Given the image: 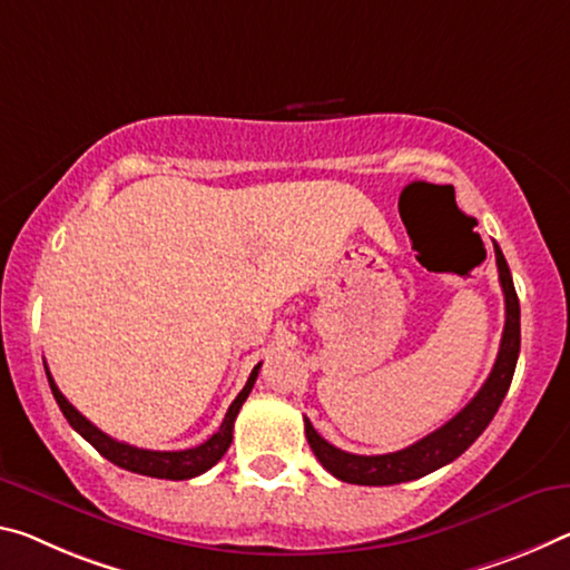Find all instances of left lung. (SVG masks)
Listing matches in <instances>:
<instances>
[{
	"mask_svg": "<svg viewBox=\"0 0 570 570\" xmlns=\"http://www.w3.org/2000/svg\"><path fill=\"white\" fill-rule=\"evenodd\" d=\"M494 256H497V271H500V284L504 294V330L500 352H497L494 367L490 377H487L480 393L469 401L454 419L446 421L444 426L436 429L429 436L415 441L413 446H405L393 454H377V456H360L350 454L332 446L330 441H324L309 419H304L306 441L314 451V456L320 459V464L327 469L332 476H337L342 482L350 484H365V487H385V484H401L419 480L436 472L439 466L454 462L456 456H462L464 451L480 439V433L490 426L497 409L502 405V399L510 391L514 365H518L520 355V302L514 294L512 274L508 261H504L500 246L494 243Z\"/></svg>",
	"mask_w": 570,
	"mask_h": 570,
	"instance_id": "obj_1",
	"label": "left lung"
}]
</instances>
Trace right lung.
<instances>
[{"label":"right lung","mask_w":570,"mask_h":570,"mask_svg":"<svg viewBox=\"0 0 570 570\" xmlns=\"http://www.w3.org/2000/svg\"><path fill=\"white\" fill-rule=\"evenodd\" d=\"M261 363L250 370L248 383L243 385V391L238 393V399L230 403L228 413L220 423V429L213 433L205 444L195 446V449H185V451H149V449H139V446H129L124 441H116L104 433L101 429H96L83 413H78L73 405L68 403L66 395L60 393V387L52 381L48 365H45V373H48V383L50 391L56 395V401L60 405L62 415H66L70 426H73L80 436H83L90 446H94L98 454L106 456L108 462L126 469V472H137L144 476H157V480H193V476L203 474L210 469L213 464H218L225 451H228L230 441H233V423H236V415L240 411V405L246 403L248 393L253 383L258 377Z\"/></svg>","instance_id":"right-lung-1"}]
</instances>
